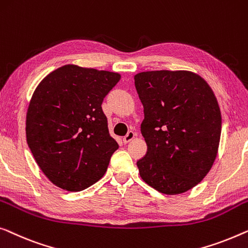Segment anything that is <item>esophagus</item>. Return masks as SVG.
I'll use <instances>...</instances> for the list:
<instances>
[{"label":"esophagus","mask_w":248,"mask_h":248,"mask_svg":"<svg viewBox=\"0 0 248 248\" xmlns=\"http://www.w3.org/2000/svg\"><path fill=\"white\" fill-rule=\"evenodd\" d=\"M135 136H136V134L134 132H132V131H130L127 133L126 135L124 136L123 138V141H124V143H128V142H131L132 140H134L135 139Z\"/></svg>","instance_id":"34e87169"}]
</instances>
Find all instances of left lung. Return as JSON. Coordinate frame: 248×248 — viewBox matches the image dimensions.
<instances>
[{
	"instance_id": "left-lung-1",
	"label": "left lung",
	"mask_w": 248,
	"mask_h": 248,
	"mask_svg": "<svg viewBox=\"0 0 248 248\" xmlns=\"http://www.w3.org/2000/svg\"><path fill=\"white\" fill-rule=\"evenodd\" d=\"M134 80L144 107L141 132L148 145L136 162L140 175L164 195L188 191L217 156L221 114L216 96L192 71H143Z\"/></svg>"
}]
</instances>
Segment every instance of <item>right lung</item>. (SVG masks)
<instances>
[{"mask_svg": "<svg viewBox=\"0 0 248 248\" xmlns=\"http://www.w3.org/2000/svg\"><path fill=\"white\" fill-rule=\"evenodd\" d=\"M120 79L117 73L64 64L37 86L27 112V142L53 185L81 191L105 174L118 144L102 103Z\"/></svg>", "mask_w": 248, "mask_h": 248, "instance_id": "right-lung-1", "label": "right lung"}]
</instances>
